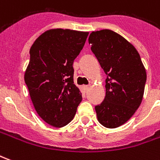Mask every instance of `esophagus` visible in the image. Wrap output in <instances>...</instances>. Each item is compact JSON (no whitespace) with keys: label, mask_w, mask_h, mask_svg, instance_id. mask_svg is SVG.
Listing matches in <instances>:
<instances>
[{"label":"esophagus","mask_w":160,"mask_h":160,"mask_svg":"<svg viewBox=\"0 0 160 160\" xmlns=\"http://www.w3.org/2000/svg\"><path fill=\"white\" fill-rule=\"evenodd\" d=\"M88 88H89V86H87V85H84V86H82V89H83L85 92H87V91L88 90Z\"/></svg>","instance_id":"34e87169"}]
</instances>
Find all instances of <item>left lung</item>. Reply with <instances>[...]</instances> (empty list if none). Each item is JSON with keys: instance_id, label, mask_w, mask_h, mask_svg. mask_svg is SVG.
Wrapping results in <instances>:
<instances>
[{"instance_id": "8db88e82", "label": "left lung", "mask_w": 160, "mask_h": 160, "mask_svg": "<svg viewBox=\"0 0 160 160\" xmlns=\"http://www.w3.org/2000/svg\"><path fill=\"white\" fill-rule=\"evenodd\" d=\"M88 42L106 73L104 100L95 106L98 121L115 128L129 120L143 98L147 72L134 45L111 30L91 33Z\"/></svg>"}]
</instances>
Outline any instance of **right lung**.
Instances as JSON below:
<instances>
[{"instance_id": "right-lung-1", "label": "right lung", "mask_w": 160, "mask_h": 160, "mask_svg": "<svg viewBox=\"0 0 160 160\" xmlns=\"http://www.w3.org/2000/svg\"><path fill=\"white\" fill-rule=\"evenodd\" d=\"M87 32L50 29L41 34L30 49L24 79L37 113L56 128L73 120L82 100L73 83L74 59L83 49Z\"/></svg>"}]
</instances>
